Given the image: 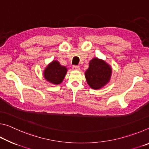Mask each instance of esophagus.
Returning <instances> with one entry per match:
<instances>
[{"instance_id": "1", "label": "esophagus", "mask_w": 149, "mask_h": 149, "mask_svg": "<svg viewBox=\"0 0 149 149\" xmlns=\"http://www.w3.org/2000/svg\"><path fill=\"white\" fill-rule=\"evenodd\" d=\"M72 69L74 70H79V66H78V65H73Z\"/></svg>"}]
</instances>
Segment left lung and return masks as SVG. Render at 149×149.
<instances>
[{
	"instance_id": "1",
	"label": "left lung",
	"mask_w": 149,
	"mask_h": 149,
	"mask_svg": "<svg viewBox=\"0 0 149 149\" xmlns=\"http://www.w3.org/2000/svg\"><path fill=\"white\" fill-rule=\"evenodd\" d=\"M112 68L104 60L98 58L89 62V66L85 73L87 82L93 89H100L105 86L110 79Z\"/></svg>"
}]
</instances>
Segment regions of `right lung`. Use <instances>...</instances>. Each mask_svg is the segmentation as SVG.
I'll list each match as a JSON object with an SVG mask.
<instances>
[{"label":"right lung","mask_w":149,"mask_h":149,"mask_svg":"<svg viewBox=\"0 0 149 149\" xmlns=\"http://www.w3.org/2000/svg\"><path fill=\"white\" fill-rule=\"evenodd\" d=\"M68 70L59 62L54 60L47 65L44 70V77L48 81L55 85L61 84L65 77Z\"/></svg>","instance_id":"add662e5"}]
</instances>
